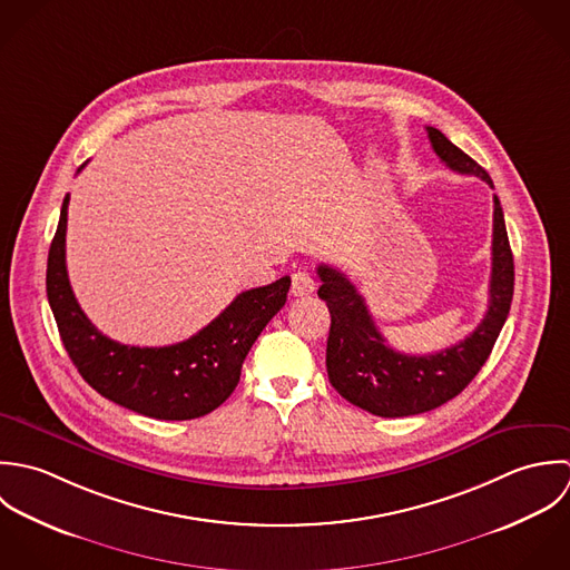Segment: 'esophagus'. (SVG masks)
Segmentation results:
<instances>
[{
    "instance_id": "34e87169",
    "label": "esophagus",
    "mask_w": 570,
    "mask_h": 570,
    "mask_svg": "<svg viewBox=\"0 0 570 570\" xmlns=\"http://www.w3.org/2000/svg\"><path fill=\"white\" fill-rule=\"evenodd\" d=\"M315 291V279L308 271H297L293 273V284H291V293L295 297H304V295H311Z\"/></svg>"
}]
</instances>
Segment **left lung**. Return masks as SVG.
I'll return each instance as SVG.
<instances>
[{"instance_id":"left-lung-1","label":"left lung","mask_w":570,"mask_h":570,"mask_svg":"<svg viewBox=\"0 0 570 570\" xmlns=\"http://www.w3.org/2000/svg\"><path fill=\"white\" fill-rule=\"evenodd\" d=\"M436 156L458 174L478 176L491 189L489 174L436 127H428ZM317 295L331 311L326 370L333 387L352 405L383 419L414 416L458 396L480 372L498 340L513 299V253L504 214L493 196V242L489 308L462 342L432 354H403L379 333L365 299L342 271L320 264Z\"/></svg>"}]
</instances>
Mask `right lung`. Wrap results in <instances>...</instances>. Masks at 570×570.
Returning <instances> with one entry per match:
<instances>
[{
    "mask_svg": "<svg viewBox=\"0 0 570 570\" xmlns=\"http://www.w3.org/2000/svg\"><path fill=\"white\" fill-rule=\"evenodd\" d=\"M86 163L79 167V171ZM68 203L63 198L48 253L46 293L66 352L101 396L136 414L189 421L220 407L235 390L242 363L266 324L286 304L291 277L239 293L187 342L163 347L125 345L106 337L81 311L66 268Z\"/></svg>",
    "mask_w": 570,
    "mask_h": 570,
    "instance_id": "add662e5",
    "label": "right lung"
}]
</instances>
